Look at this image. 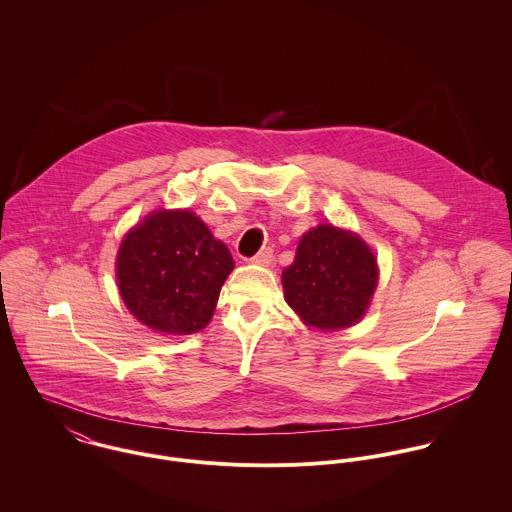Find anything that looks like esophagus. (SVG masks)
<instances>
[{
	"instance_id": "34e87169",
	"label": "esophagus",
	"mask_w": 512,
	"mask_h": 512,
	"mask_svg": "<svg viewBox=\"0 0 512 512\" xmlns=\"http://www.w3.org/2000/svg\"><path fill=\"white\" fill-rule=\"evenodd\" d=\"M272 260H274V250H272V248H262V250L252 258V262H254V264H260V266H268V264H272Z\"/></svg>"
}]
</instances>
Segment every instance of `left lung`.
<instances>
[{
	"label": "left lung",
	"mask_w": 512,
	"mask_h": 512,
	"mask_svg": "<svg viewBox=\"0 0 512 512\" xmlns=\"http://www.w3.org/2000/svg\"><path fill=\"white\" fill-rule=\"evenodd\" d=\"M378 268L365 242L347 230L319 224L301 236L292 266L282 272L286 301L307 323L341 329L365 315Z\"/></svg>",
	"instance_id": "left-lung-1"
}]
</instances>
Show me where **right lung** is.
Masks as SVG:
<instances>
[{"mask_svg": "<svg viewBox=\"0 0 512 512\" xmlns=\"http://www.w3.org/2000/svg\"><path fill=\"white\" fill-rule=\"evenodd\" d=\"M228 248L191 211H157L124 238L116 276L124 303L149 329L201 331L232 272Z\"/></svg>", "mask_w": 512, "mask_h": 512, "instance_id": "add662e5", "label": "right lung"}]
</instances>
